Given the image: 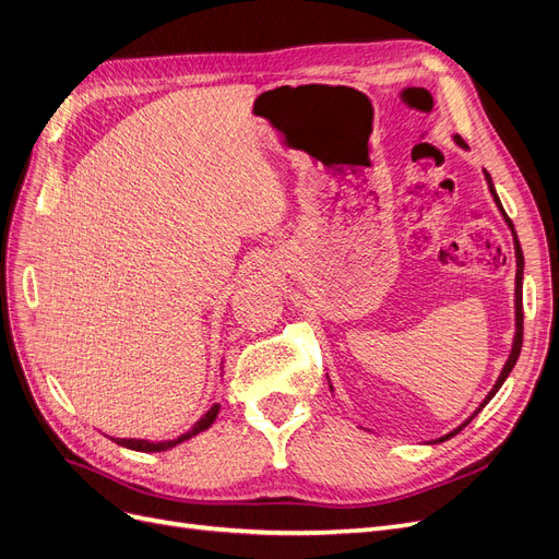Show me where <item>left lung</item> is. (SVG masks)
<instances>
[{
	"label": "left lung",
	"mask_w": 559,
	"mask_h": 559,
	"mask_svg": "<svg viewBox=\"0 0 559 559\" xmlns=\"http://www.w3.org/2000/svg\"><path fill=\"white\" fill-rule=\"evenodd\" d=\"M456 140V144H461V147H465V142L456 135L453 138ZM467 150V147H465ZM484 175H486V181H488V189H490V195H492V200H495V204H498V210L502 212V216H504V221H507V225L511 227V235H513V248H515V334H513V345H511V353H509V359H507V364H504V368H502V373H500V378H498V382L492 384V389L488 391V396L484 399V403L472 412V417L469 419H465L459 428H453L451 432H447V436H442L440 440H436V442H444V440H449V438H453L456 436V432H461L474 417L479 415V412L488 405V401L498 394L500 391V386L504 384V380L509 378V373L513 370V366H515V361H519V355H521V347H523V266H525V260H523V251H521V241H519V237H515V230H513V223H511V218L507 216V212H504V206H502V202H500V198H498V193H495V186H492V179H490V175L484 170ZM332 386V384H329ZM334 391V389H332Z\"/></svg>",
	"instance_id": "obj_1"
}]
</instances>
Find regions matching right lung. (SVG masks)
Returning <instances> with one entry per match:
<instances>
[{
  "label": "right lung",
  "mask_w": 559,
  "mask_h": 559,
  "mask_svg": "<svg viewBox=\"0 0 559 559\" xmlns=\"http://www.w3.org/2000/svg\"><path fill=\"white\" fill-rule=\"evenodd\" d=\"M218 409H221V405H212V407L206 409L204 415L193 424V428H191V430H186L183 436H179L177 440L150 442V440H133V438H112V442H117V444H121V447H127V449H133V451H144V453H152V451H168V449H173V447H177V444H181V442H186V440L195 438L198 432H202V430L210 428V426L214 424L216 415H218Z\"/></svg>",
  "instance_id": "1"
}]
</instances>
